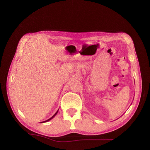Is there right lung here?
<instances>
[{"label":"right lung","mask_w":150,"mask_h":150,"mask_svg":"<svg viewBox=\"0 0 150 150\" xmlns=\"http://www.w3.org/2000/svg\"><path fill=\"white\" fill-rule=\"evenodd\" d=\"M58 111H59V110H57V112H56V113H55V114H54V115H53V116H52V117H51V118H49V120H46V121H42V122H47V121H50V120H52V118H53V117H54V116H56V115H57V112H58Z\"/></svg>","instance_id":"1"}]
</instances>
